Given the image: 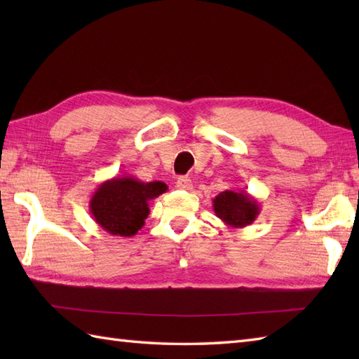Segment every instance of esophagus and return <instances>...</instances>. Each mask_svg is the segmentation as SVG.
<instances>
[{
  "mask_svg": "<svg viewBox=\"0 0 359 359\" xmlns=\"http://www.w3.org/2000/svg\"><path fill=\"white\" fill-rule=\"evenodd\" d=\"M175 185H177L179 189H185V191H191L193 189V182L188 177H179L177 182H175Z\"/></svg>",
  "mask_w": 359,
  "mask_h": 359,
  "instance_id": "obj_1",
  "label": "esophagus"
}]
</instances>
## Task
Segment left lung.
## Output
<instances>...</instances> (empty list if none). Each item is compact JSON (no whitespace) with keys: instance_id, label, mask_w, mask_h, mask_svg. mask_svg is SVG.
I'll list each match as a JSON object with an SVG mask.
<instances>
[{"instance_id":"obj_1","label":"left lung","mask_w":359,"mask_h":359,"mask_svg":"<svg viewBox=\"0 0 359 359\" xmlns=\"http://www.w3.org/2000/svg\"><path fill=\"white\" fill-rule=\"evenodd\" d=\"M212 210L226 226L243 228L255 222L261 212V205L247 191L225 189L212 199Z\"/></svg>"}]
</instances>
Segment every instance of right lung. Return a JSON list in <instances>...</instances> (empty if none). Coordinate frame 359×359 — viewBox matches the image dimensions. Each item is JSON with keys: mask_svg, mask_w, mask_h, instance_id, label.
Returning a JSON list of instances; mask_svg holds the SVG:
<instances>
[{"mask_svg": "<svg viewBox=\"0 0 359 359\" xmlns=\"http://www.w3.org/2000/svg\"><path fill=\"white\" fill-rule=\"evenodd\" d=\"M163 182H142L133 175H121L102 182L89 201L95 224L112 236L131 238L144 225L149 201L163 194Z\"/></svg>", "mask_w": 359, "mask_h": 359, "instance_id": "obj_1", "label": "right lung"}]
</instances>
